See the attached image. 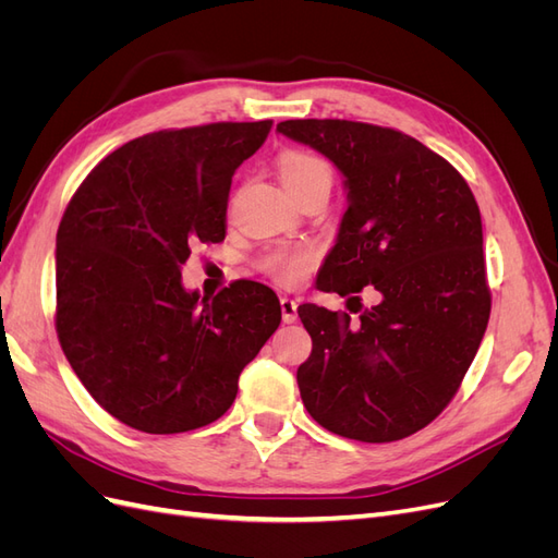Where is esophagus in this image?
Returning a JSON list of instances; mask_svg holds the SVG:
<instances>
[{
  "label": "esophagus",
  "mask_w": 558,
  "mask_h": 558,
  "mask_svg": "<svg viewBox=\"0 0 558 558\" xmlns=\"http://www.w3.org/2000/svg\"><path fill=\"white\" fill-rule=\"evenodd\" d=\"M279 302H281V318H283V324H295V318H298V300H293V298H289V295H283Z\"/></svg>",
  "instance_id": "1"
}]
</instances>
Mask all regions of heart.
<instances>
[{
  "mask_svg": "<svg viewBox=\"0 0 558 558\" xmlns=\"http://www.w3.org/2000/svg\"><path fill=\"white\" fill-rule=\"evenodd\" d=\"M277 167H279V177L286 183V189L291 191V195L300 193L316 177L330 174L326 162L307 154V150H283L277 160ZM316 260H318V251L310 244H300V246L277 248L272 253H267V256H263L260 260V269L267 277H272L283 286H295L307 277V272L316 265Z\"/></svg>",
  "mask_w": 558,
  "mask_h": 558,
  "instance_id": "heart-1",
  "label": "heart"
}]
</instances>
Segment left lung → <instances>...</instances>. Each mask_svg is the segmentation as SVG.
<instances>
[{"label": "left lung", "instance_id": "obj_1", "mask_svg": "<svg viewBox=\"0 0 558 558\" xmlns=\"http://www.w3.org/2000/svg\"><path fill=\"white\" fill-rule=\"evenodd\" d=\"M277 130L347 179L349 209L316 286L342 298L373 286L381 295L359 320L298 307L312 335L298 367L302 402L349 440H402L451 402L492 314L477 199L453 165L400 130L340 118Z\"/></svg>", "mask_w": 558, "mask_h": 558}]
</instances>
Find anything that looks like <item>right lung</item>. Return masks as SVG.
Instances as JSON below:
<instances>
[{
  "label": "right lung",
  "mask_w": 558,
  "mask_h": 558,
  "mask_svg": "<svg viewBox=\"0 0 558 558\" xmlns=\"http://www.w3.org/2000/svg\"><path fill=\"white\" fill-rule=\"evenodd\" d=\"M272 121L148 132L116 148L66 205L56 248V330L88 393L154 435L223 416L246 363L281 324L272 289L185 293L191 246L226 240L232 174Z\"/></svg>",
  "instance_id": "add662e5"
}]
</instances>
